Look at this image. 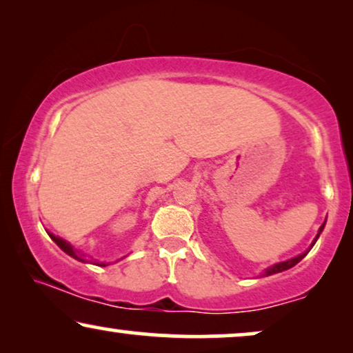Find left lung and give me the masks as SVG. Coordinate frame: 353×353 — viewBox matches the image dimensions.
Returning a JSON list of instances; mask_svg holds the SVG:
<instances>
[{
	"label": "left lung",
	"mask_w": 353,
	"mask_h": 353,
	"mask_svg": "<svg viewBox=\"0 0 353 353\" xmlns=\"http://www.w3.org/2000/svg\"><path fill=\"white\" fill-rule=\"evenodd\" d=\"M326 223V221H325ZM325 223H323L321 226H320V230H318V234H316V238L313 239V243H312V245L310 248H308L305 252L303 254H299L297 257H292V259H289V260H286V262H279V263H274L273 267H270V268H267L265 270V272L260 274V276H270V274H274V273H281V272H284V270H289V268H292L294 265H297L299 262H301V260L305 257V255L310 252V249L313 248V245H315V243H316V239L320 238V234H321V231H323V228H325Z\"/></svg>",
	"instance_id": "left-lung-1"
}]
</instances>
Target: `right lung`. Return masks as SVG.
Wrapping results in <instances>:
<instances>
[{
  "mask_svg": "<svg viewBox=\"0 0 353 353\" xmlns=\"http://www.w3.org/2000/svg\"><path fill=\"white\" fill-rule=\"evenodd\" d=\"M48 234H50V238L54 241V243L59 245V248L64 250L67 255H70V257L80 260V262H90V259H86L85 254H80V250L75 249L74 245H70V243H67V241H64L62 238H59V236H56V234H52V233H48ZM94 265H98V262H94ZM99 265H101V267H105V263H99Z\"/></svg>",
  "mask_w": 353,
  "mask_h": 353,
  "instance_id": "add662e5",
  "label": "right lung"
}]
</instances>
